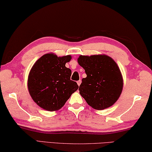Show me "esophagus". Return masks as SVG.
<instances>
[{
    "label": "esophagus",
    "mask_w": 152,
    "mask_h": 152,
    "mask_svg": "<svg viewBox=\"0 0 152 152\" xmlns=\"http://www.w3.org/2000/svg\"><path fill=\"white\" fill-rule=\"evenodd\" d=\"M77 85H78L79 86H80V83H81V80H78V81H77Z\"/></svg>",
    "instance_id": "34e87169"
}]
</instances>
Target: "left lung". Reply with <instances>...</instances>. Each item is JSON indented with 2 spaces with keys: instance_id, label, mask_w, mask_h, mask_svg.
I'll use <instances>...</instances> for the list:
<instances>
[{
  "instance_id": "left-lung-1",
  "label": "left lung",
  "mask_w": 152,
  "mask_h": 152,
  "mask_svg": "<svg viewBox=\"0 0 152 152\" xmlns=\"http://www.w3.org/2000/svg\"><path fill=\"white\" fill-rule=\"evenodd\" d=\"M78 63L86 74L79 86V93L89 106L102 110L115 103L123 86L115 61L106 55H93L80 56Z\"/></svg>"
}]
</instances>
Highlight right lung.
Instances as JSON below:
<instances>
[{
  "mask_svg": "<svg viewBox=\"0 0 152 152\" xmlns=\"http://www.w3.org/2000/svg\"><path fill=\"white\" fill-rule=\"evenodd\" d=\"M71 56L58 57L43 55L33 65L28 77L29 94L35 103L44 110L56 111L62 107L79 88L70 79L72 71L66 67Z\"/></svg>",
  "mask_w": 152,
  "mask_h": 152,
  "instance_id": "add662e5",
  "label": "right lung"
}]
</instances>
